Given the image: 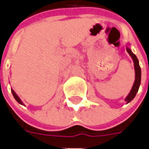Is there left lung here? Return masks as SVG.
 I'll return each instance as SVG.
<instances>
[{
    "label": "left lung",
    "instance_id": "left-lung-1",
    "mask_svg": "<svg viewBox=\"0 0 149 149\" xmlns=\"http://www.w3.org/2000/svg\"><path fill=\"white\" fill-rule=\"evenodd\" d=\"M126 50L127 52L129 53V54L130 55V56L132 57V60H133L134 63V68H135V82H134V84L132 87L131 91L129 92V95H127L126 98L125 99V101L126 102V103H129L133 100L135 96L136 95V93L139 91V89L140 84H141V68L139 66V60L138 58L136 57V56L132 52L131 48L129 47V43H128L126 44Z\"/></svg>",
    "mask_w": 149,
    "mask_h": 149
}]
</instances>
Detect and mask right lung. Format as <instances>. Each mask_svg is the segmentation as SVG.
Wrapping results in <instances>:
<instances>
[{"label":"right lung","mask_w":149,"mask_h":149,"mask_svg":"<svg viewBox=\"0 0 149 149\" xmlns=\"http://www.w3.org/2000/svg\"><path fill=\"white\" fill-rule=\"evenodd\" d=\"M11 93H12V94H13V95H14V99H15V100H17V102L18 103H20V105H23V106H24V104L23 103V102H22V101H21V100H20V97H19V96H18V95H17V93H16L15 92H14V90H13V89H11Z\"/></svg>","instance_id":"right-lung-1"}]
</instances>
